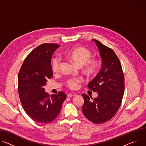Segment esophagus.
Listing matches in <instances>:
<instances>
[{"mask_svg": "<svg viewBox=\"0 0 146 146\" xmlns=\"http://www.w3.org/2000/svg\"><path fill=\"white\" fill-rule=\"evenodd\" d=\"M76 93H74V92H70V94H69L68 95V97H73V96H76Z\"/></svg>", "mask_w": 146, "mask_h": 146, "instance_id": "1", "label": "esophagus"}]
</instances>
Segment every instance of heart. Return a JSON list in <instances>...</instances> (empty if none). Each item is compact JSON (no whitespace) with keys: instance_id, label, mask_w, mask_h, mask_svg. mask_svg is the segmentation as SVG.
I'll use <instances>...</instances> for the list:
<instances>
[{"instance_id":"1","label":"heart","mask_w":146,"mask_h":146,"mask_svg":"<svg viewBox=\"0 0 146 146\" xmlns=\"http://www.w3.org/2000/svg\"><path fill=\"white\" fill-rule=\"evenodd\" d=\"M66 55L78 66H82L84 65V72L88 76L94 75L99 68V60L95 58L91 59L92 53L86 47H78L71 49L66 52ZM51 65L54 72H58L60 66V59L57 57L54 58L52 59ZM80 82L81 80L79 78L72 77L66 80L65 84L70 89L76 90L78 88Z\"/></svg>"}]
</instances>
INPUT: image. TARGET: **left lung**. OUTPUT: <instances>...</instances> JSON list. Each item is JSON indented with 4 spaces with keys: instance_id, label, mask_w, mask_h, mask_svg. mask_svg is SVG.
<instances>
[{
    "instance_id": "left-lung-1",
    "label": "left lung",
    "mask_w": 146,
    "mask_h": 146,
    "mask_svg": "<svg viewBox=\"0 0 146 146\" xmlns=\"http://www.w3.org/2000/svg\"><path fill=\"white\" fill-rule=\"evenodd\" d=\"M96 43L102 59L101 70L88 84L89 89L97 92V98L90 99L83 94L84 103L82 113L94 123H103L111 119L118 111L124 93V76L120 61L110 48L99 41Z\"/></svg>"
}]
</instances>
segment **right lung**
Instances as JSON below:
<instances>
[{
  "instance_id": "obj_1",
  "label": "right lung",
  "mask_w": 146,
  "mask_h": 146,
  "mask_svg": "<svg viewBox=\"0 0 146 146\" xmlns=\"http://www.w3.org/2000/svg\"><path fill=\"white\" fill-rule=\"evenodd\" d=\"M59 47L52 43L38 46L25 59L18 73V90L22 106L38 123H48L55 119L66 98L62 91L51 96L44 92L47 80L53 76L52 55Z\"/></svg>"
}]
</instances>
